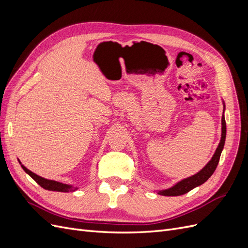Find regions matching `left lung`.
Listing matches in <instances>:
<instances>
[{"instance_id": "left-lung-1", "label": "left lung", "mask_w": 248, "mask_h": 248, "mask_svg": "<svg viewBox=\"0 0 248 248\" xmlns=\"http://www.w3.org/2000/svg\"><path fill=\"white\" fill-rule=\"evenodd\" d=\"M224 102H223V112H224ZM226 136H227V125H226V119H224V115H222L221 118V139L218 144V147H217L216 151L214 155L212 156L211 160H210L206 166L202 168L199 172L194 174L191 177H187L181 181H179L176 183L174 186L170 187L168 189H163V190H158L157 193L160 194V196H166V197H177V196H182V194H185L191 189L196 188V187L202 185V183H205L207 180L213 175V172L215 171L217 164L219 162V158L221 152L224 147V141H226Z\"/></svg>"}]
</instances>
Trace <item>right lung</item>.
<instances>
[{"label": "right lung", "instance_id": "obj_1", "mask_svg": "<svg viewBox=\"0 0 248 248\" xmlns=\"http://www.w3.org/2000/svg\"><path fill=\"white\" fill-rule=\"evenodd\" d=\"M19 163H20L22 170H24L29 176H31L35 180V181L38 183L44 189L51 190V191H59V192H71V191H76L77 189H78V187H77V186L64 184V183H61V182L54 181V180H48V179H46V178H42L38 175H36L35 172L28 170L25 166H22L20 161H19Z\"/></svg>", "mask_w": 248, "mask_h": 248}]
</instances>
